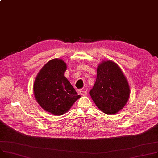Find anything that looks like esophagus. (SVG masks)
I'll return each mask as SVG.
<instances>
[{
  "mask_svg": "<svg viewBox=\"0 0 158 158\" xmlns=\"http://www.w3.org/2000/svg\"><path fill=\"white\" fill-rule=\"evenodd\" d=\"M79 94H81V95H82V96H85V95H86V94H87V91H85V90L81 89V90L79 91Z\"/></svg>",
  "mask_w": 158,
  "mask_h": 158,
  "instance_id": "obj_1",
  "label": "esophagus"
}]
</instances>
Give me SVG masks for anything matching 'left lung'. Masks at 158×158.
I'll list each match as a JSON object with an SVG mask.
<instances>
[{
    "label": "left lung",
    "mask_w": 158,
    "mask_h": 158,
    "mask_svg": "<svg viewBox=\"0 0 158 158\" xmlns=\"http://www.w3.org/2000/svg\"><path fill=\"white\" fill-rule=\"evenodd\" d=\"M130 93L128 81L115 63L107 61L99 65L89 94L100 110L106 114L117 113L128 102Z\"/></svg>",
    "instance_id": "obj_1"
}]
</instances>
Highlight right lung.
<instances>
[{
	"mask_svg": "<svg viewBox=\"0 0 158 158\" xmlns=\"http://www.w3.org/2000/svg\"><path fill=\"white\" fill-rule=\"evenodd\" d=\"M65 63L60 59L48 61L35 79L34 93L40 106L54 115L67 112L80 95L65 77Z\"/></svg>",
	"mask_w": 158,
	"mask_h": 158,
	"instance_id": "1",
	"label": "right lung"
}]
</instances>
